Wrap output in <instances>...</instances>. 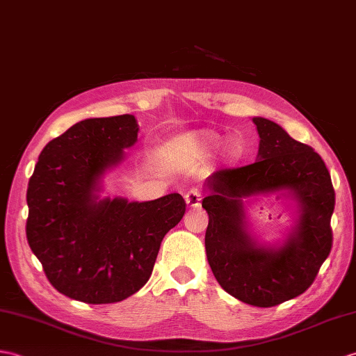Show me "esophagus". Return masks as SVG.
I'll return each mask as SVG.
<instances>
[{
	"mask_svg": "<svg viewBox=\"0 0 356 356\" xmlns=\"http://www.w3.org/2000/svg\"><path fill=\"white\" fill-rule=\"evenodd\" d=\"M185 202L189 208H197V206H200V202H202L200 191H198L197 188L189 189V191L185 194Z\"/></svg>",
	"mask_w": 356,
	"mask_h": 356,
	"instance_id": "34e87169",
	"label": "esophagus"
}]
</instances>
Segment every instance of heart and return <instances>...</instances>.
<instances>
[{"instance_id":"heart-1","label":"heart","mask_w":356,"mask_h":356,"mask_svg":"<svg viewBox=\"0 0 356 356\" xmlns=\"http://www.w3.org/2000/svg\"><path fill=\"white\" fill-rule=\"evenodd\" d=\"M218 144H220V135H217L216 131L200 130V131H195V134L181 136L177 140L176 147L179 152L198 158V156H206L216 150ZM243 153H244V147H243L241 139L238 138L229 139L227 143L221 147V158L226 162L239 161L241 159Z\"/></svg>"}]
</instances>
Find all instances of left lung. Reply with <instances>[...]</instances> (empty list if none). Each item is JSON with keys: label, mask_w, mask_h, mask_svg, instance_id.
Wrapping results in <instances>:
<instances>
[{"label": "left lung", "mask_w": 356, "mask_h": 356, "mask_svg": "<svg viewBox=\"0 0 356 356\" xmlns=\"http://www.w3.org/2000/svg\"><path fill=\"white\" fill-rule=\"evenodd\" d=\"M253 122L259 134L258 161L218 170L206 180L204 247L222 290L270 308L307 291L329 256L335 193L323 159L309 145L270 120L254 117ZM277 191L295 198L300 217L282 245H261L246 230L242 198Z\"/></svg>", "instance_id": "1"}]
</instances>
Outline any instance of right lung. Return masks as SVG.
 <instances>
[{
  "label": "right lung",
  "mask_w": 356,
  "mask_h": 356,
  "mask_svg": "<svg viewBox=\"0 0 356 356\" xmlns=\"http://www.w3.org/2000/svg\"><path fill=\"white\" fill-rule=\"evenodd\" d=\"M134 115L83 120L44 147L27 189V241L57 291L85 303L127 299L150 279L159 247L186 209L100 198L102 180L138 140Z\"/></svg>",
  "instance_id": "obj_1"
}]
</instances>
